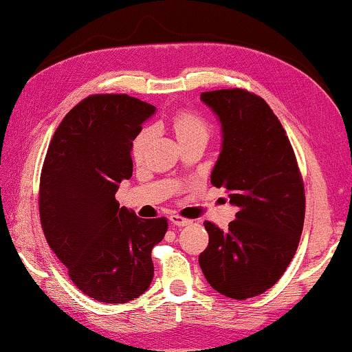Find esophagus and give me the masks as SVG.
<instances>
[{"label": "esophagus", "mask_w": 352, "mask_h": 352, "mask_svg": "<svg viewBox=\"0 0 352 352\" xmlns=\"http://www.w3.org/2000/svg\"><path fill=\"white\" fill-rule=\"evenodd\" d=\"M170 221H171V224L179 226V228H182V226H189V224L192 223L190 219L182 218V216H179V214H171V216H170Z\"/></svg>", "instance_id": "obj_1"}]
</instances>
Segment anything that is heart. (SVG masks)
Masks as SVG:
<instances>
[{"label": "heart", "mask_w": 352, "mask_h": 352, "mask_svg": "<svg viewBox=\"0 0 352 352\" xmlns=\"http://www.w3.org/2000/svg\"><path fill=\"white\" fill-rule=\"evenodd\" d=\"M173 129H175L177 139L179 142H184L187 139L194 138H206L210 136V123L201 117L199 112L190 109H179L176 110L175 115L171 118ZM151 128H142L141 131L136 134L134 138L131 152L134 160H141L144 155V151H146L148 139H151Z\"/></svg>", "instance_id": "obj_1"}]
</instances>
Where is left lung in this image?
<instances>
[{
  "label": "left lung",
  "mask_w": 352,
  "mask_h": 352,
  "mask_svg": "<svg viewBox=\"0 0 352 352\" xmlns=\"http://www.w3.org/2000/svg\"><path fill=\"white\" fill-rule=\"evenodd\" d=\"M219 117L223 151L211 184L237 206L229 229L205 221L210 242L199 263L221 295L247 300L269 290L295 256L306 197L293 147L266 100L242 88L201 93Z\"/></svg>",
  "instance_id": "obj_1"
}]
</instances>
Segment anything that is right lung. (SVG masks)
<instances>
[{
  "mask_svg": "<svg viewBox=\"0 0 352 352\" xmlns=\"http://www.w3.org/2000/svg\"><path fill=\"white\" fill-rule=\"evenodd\" d=\"M152 104L128 94H91L52 136L40 176V219L47 245L76 288L107 305L141 296L153 277L152 248L166 218L142 219L115 200L133 176L131 146Z\"/></svg>",
  "mask_w": 352,
  "mask_h": 352,
  "instance_id": "1",
  "label": "right lung"
}]
</instances>
